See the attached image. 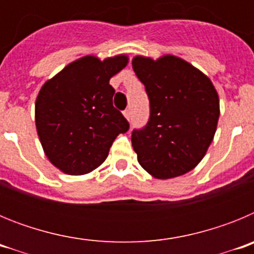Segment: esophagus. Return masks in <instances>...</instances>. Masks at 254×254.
<instances>
[{
	"mask_svg": "<svg viewBox=\"0 0 254 254\" xmlns=\"http://www.w3.org/2000/svg\"><path fill=\"white\" fill-rule=\"evenodd\" d=\"M123 116L129 121V118H131V111H129V109H126V111L123 112Z\"/></svg>",
	"mask_w": 254,
	"mask_h": 254,
	"instance_id": "esophagus-1",
	"label": "esophagus"
}]
</instances>
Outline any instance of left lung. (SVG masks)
Returning <instances> with one entry per match:
<instances>
[{"label":"left lung","mask_w":254,"mask_h":254,"mask_svg":"<svg viewBox=\"0 0 254 254\" xmlns=\"http://www.w3.org/2000/svg\"><path fill=\"white\" fill-rule=\"evenodd\" d=\"M134 73L150 102L146 126L132 131L141 167L159 179L186 174L202 160L216 132L219 96L210 78L174 56H137Z\"/></svg>","instance_id":"left-lung-1"}]
</instances>
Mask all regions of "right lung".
Masks as SVG:
<instances>
[{
  "label": "right lung",
  "instance_id": "1",
  "mask_svg": "<svg viewBox=\"0 0 254 254\" xmlns=\"http://www.w3.org/2000/svg\"><path fill=\"white\" fill-rule=\"evenodd\" d=\"M126 56L100 61L86 56L64 67L42 86L35 102V125L47 158L71 176L96 169L112 143L129 128L113 107L109 80L125 68Z\"/></svg>",
  "mask_w": 254,
  "mask_h": 254
}]
</instances>
